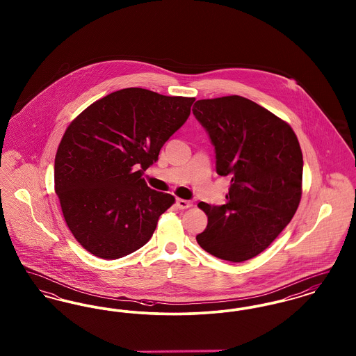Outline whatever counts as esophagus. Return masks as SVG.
Here are the masks:
<instances>
[{
	"mask_svg": "<svg viewBox=\"0 0 356 356\" xmlns=\"http://www.w3.org/2000/svg\"><path fill=\"white\" fill-rule=\"evenodd\" d=\"M176 204H177V207H179L180 209H186V208H191V207H192V202L184 200V199H177Z\"/></svg>",
	"mask_w": 356,
	"mask_h": 356,
	"instance_id": "obj_1",
	"label": "esophagus"
}]
</instances>
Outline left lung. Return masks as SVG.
Listing matches in <instances>:
<instances>
[{"mask_svg": "<svg viewBox=\"0 0 356 356\" xmlns=\"http://www.w3.org/2000/svg\"><path fill=\"white\" fill-rule=\"evenodd\" d=\"M192 112L215 147L218 175L231 177L225 204L199 203L208 224L196 240L222 260L252 259L279 236L300 203L298 137L286 121L241 96L199 100Z\"/></svg>", "mask_w": 356, "mask_h": 356, "instance_id": "obj_1", "label": "left lung"}]
</instances>
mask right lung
<instances>
[{
	"instance_id": "1",
	"label": "right lung",
	"mask_w": 356,
	"mask_h": 356,
	"mask_svg": "<svg viewBox=\"0 0 356 356\" xmlns=\"http://www.w3.org/2000/svg\"><path fill=\"white\" fill-rule=\"evenodd\" d=\"M193 97L125 88L69 124L54 159V191L74 238L102 259L145 245L175 203L141 177L189 118Z\"/></svg>"
}]
</instances>
